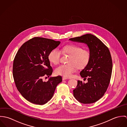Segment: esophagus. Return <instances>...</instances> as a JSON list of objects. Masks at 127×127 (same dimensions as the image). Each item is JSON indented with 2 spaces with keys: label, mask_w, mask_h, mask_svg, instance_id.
Instances as JSON below:
<instances>
[{
  "label": "esophagus",
  "mask_w": 127,
  "mask_h": 127,
  "mask_svg": "<svg viewBox=\"0 0 127 127\" xmlns=\"http://www.w3.org/2000/svg\"><path fill=\"white\" fill-rule=\"evenodd\" d=\"M68 78H66V77H63V78H62V79H63V80H67Z\"/></svg>",
  "instance_id": "esophagus-1"
}]
</instances>
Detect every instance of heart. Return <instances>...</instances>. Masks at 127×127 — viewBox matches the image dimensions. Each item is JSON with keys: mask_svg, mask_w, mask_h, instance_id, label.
I'll use <instances>...</instances> for the list:
<instances>
[{"mask_svg": "<svg viewBox=\"0 0 127 127\" xmlns=\"http://www.w3.org/2000/svg\"><path fill=\"white\" fill-rule=\"evenodd\" d=\"M60 50L55 48L51 50L48 55L49 61L54 64H58L60 61L61 52L64 54L70 55L68 64H61L56 68L55 73L57 75L64 77H70L77 68H85L89 64L91 59V52L87 49H84L81 47L74 45L68 44L64 46Z\"/></svg>", "mask_w": 127, "mask_h": 127, "instance_id": "heart-1", "label": "heart"}]
</instances>
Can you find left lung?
<instances>
[{
	"mask_svg": "<svg viewBox=\"0 0 127 127\" xmlns=\"http://www.w3.org/2000/svg\"><path fill=\"white\" fill-rule=\"evenodd\" d=\"M87 44L91 53L89 64L80 72L87 83L78 81L73 95L83 104L93 103L103 97L107 90L112 69V62L109 48L96 36L87 34L69 39Z\"/></svg>",
	"mask_w": 127,
	"mask_h": 127,
	"instance_id": "8db88e82",
	"label": "left lung"
}]
</instances>
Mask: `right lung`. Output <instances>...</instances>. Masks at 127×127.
Returning <instances> with one entry per match:
<instances>
[{"mask_svg":"<svg viewBox=\"0 0 127 127\" xmlns=\"http://www.w3.org/2000/svg\"><path fill=\"white\" fill-rule=\"evenodd\" d=\"M60 42L35 37L23 43L15 57L13 75L16 87L22 96L32 103L42 105L47 103L62 81L61 76L50 77L47 82L42 80L44 76L49 77L53 72L48 55Z\"/></svg>","mask_w":127,"mask_h":127,"instance_id":"add662e5","label":"right lung"}]
</instances>
